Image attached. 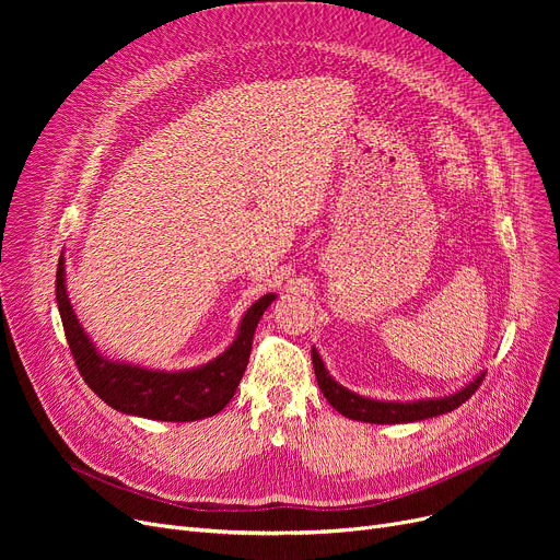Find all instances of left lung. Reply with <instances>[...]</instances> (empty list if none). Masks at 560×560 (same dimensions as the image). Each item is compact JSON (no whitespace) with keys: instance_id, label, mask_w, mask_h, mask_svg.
<instances>
[{"instance_id":"1","label":"left lung","mask_w":560,"mask_h":560,"mask_svg":"<svg viewBox=\"0 0 560 560\" xmlns=\"http://www.w3.org/2000/svg\"><path fill=\"white\" fill-rule=\"evenodd\" d=\"M311 357H313L317 386L322 393H325L327 401L338 410L340 416H345L349 420L370 422V424H406V422H420L427 418L450 413V410L458 408L460 404H465L469 397H472L477 393V388L481 386V381L486 378V372H481L475 381H469V384L465 388H460L458 393L440 397V399L378 401V399L361 397L357 393L347 390L345 386H340L338 381L327 372L315 347L311 349Z\"/></svg>"}]
</instances>
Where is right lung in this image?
<instances>
[{
  "label": "right lung",
  "instance_id": "right-lung-1",
  "mask_svg": "<svg viewBox=\"0 0 560 560\" xmlns=\"http://www.w3.org/2000/svg\"><path fill=\"white\" fill-rule=\"evenodd\" d=\"M275 300L270 292L247 308L238 336L218 359L182 372L147 370L122 361H108L100 354L72 311L66 290L63 256L56 268L58 311H61L66 338L85 384L120 413L161 422H192L220 413L245 374L258 319Z\"/></svg>",
  "mask_w": 560,
  "mask_h": 560
}]
</instances>
